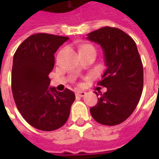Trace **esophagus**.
Listing matches in <instances>:
<instances>
[{"label": "esophagus", "mask_w": 159, "mask_h": 159, "mask_svg": "<svg viewBox=\"0 0 159 159\" xmlns=\"http://www.w3.org/2000/svg\"><path fill=\"white\" fill-rule=\"evenodd\" d=\"M76 95L79 97H84L86 95V92H84V91H77L76 93Z\"/></svg>", "instance_id": "obj_1"}]
</instances>
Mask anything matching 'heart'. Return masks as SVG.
Instances as JSON below:
<instances>
[{
  "instance_id": "obj_1",
  "label": "heart",
  "mask_w": 159,
  "mask_h": 159,
  "mask_svg": "<svg viewBox=\"0 0 159 159\" xmlns=\"http://www.w3.org/2000/svg\"><path fill=\"white\" fill-rule=\"evenodd\" d=\"M93 48L92 46H90V45H84L82 47V48L81 49H83V48Z\"/></svg>"
}]
</instances>
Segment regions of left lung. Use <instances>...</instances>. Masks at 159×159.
Returning a JSON list of instances; mask_svg holds the SVG:
<instances>
[{"label": "left lung", "instance_id": "obj_1", "mask_svg": "<svg viewBox=\"0 0 159 159\" xmlns=\"http://www.w3.org/2000/svg\"><path fill=\"white\" fill-rule=\"evenodd\" d=\"M87 36L88 40L100 44L107 66L98 84L107 91L98 98L90 113L99 123L117 125L133 113L143 90V66L136 44L123 30L109 26Z\"/></svg>", "mask_w": 159, "mask_h": 159}]
</instances>
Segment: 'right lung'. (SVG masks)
Listing matches in <instances>:
<instances>
[{
	"mask_svg": "<svg viewBox=\"0 0 159 159\" xmlns=\"http://www.w3.org/2000/svg\"><path fill=\"white\" fill-rule=\"evenodd\" d=\"M68 39L46 33L34 34L19 45L13 56V99L22 117L37 129L52 131L62 127L76 98L68 89L58 92L55 88H49L54 53Z\"/></svg>",
	"mask_w": 159,
	"mask_h": 159,
	"instance_id": "1",
	"label": "right lung"
}]
</instances>
